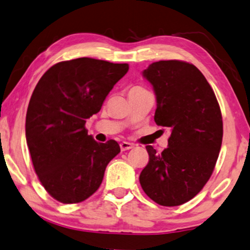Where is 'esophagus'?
Returning <instances> with one entry per match:
<instances>
[{"mask_svg":"<svg viewBox=\"0 0 250 250\" xmlns=\"http://www.w3.org/2000/svg\"><path fill=\"white\" fill-rule=\"evenodd\" d=\"M120 147H121L122 152H125V150H129V149L133 148V145H132V144L128 143V142H122V143L120 144Z\"/></svg>","mask_w":250,"mask_h":250,"instance_id":"1","label":"esophagus"}]
</instances>
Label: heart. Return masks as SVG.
<instances>
[{"instance_id": "1", "label": "heart", "mask_w": 250, "mask_h": 250, "mask_svg": "<svg viewBox=\"0 0 250 250\" xmlns=\"http://www.w3.org/2000/svg\"><path fill=\"white\" fill-rule=\"evenodd\" d=\"M132 89H142V88H140V87H133Z\"/></svg>"}]
</instances>
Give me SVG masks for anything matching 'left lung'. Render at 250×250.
Listing matches in <instances>:
<instances>
[{
    "instance_id": "8db88e82",
    "label": "left lung",
    "mask_w": 250,
    "mask_h": 250,
    "mask_svg": "<svg viewBox=\"0 0 250 250\" xmlns=\"http://www.w3.org/2000/svg\"><path fill=\"white\" fill-rule=\"evenodd\" d=\"M143 75L156 95L154 120L171 128V136L161 154L146 146L149 161L140 173V185L162 206L182 205L202 190L215 167L223 137L219 102L191 63L154 62Z\"/></svg>"
}]
</instances>
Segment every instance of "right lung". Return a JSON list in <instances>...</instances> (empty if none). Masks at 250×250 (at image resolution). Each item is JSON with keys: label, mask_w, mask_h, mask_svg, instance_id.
Returning <instances> with one entry per match:
<instances>
[{"label": "right lung", "mask_w": 250, "mask_h": 250, "mask_svg": "<svg viewBox=\"0 0 250 250\" xmlns=\"http://www.w3.org/2000/svg\"><path fill=\"white\" fill-rule=\"evenodd\" d=\"M126 63L79 58L51 66L35 87L26 115V139L34 170L54 199L77 204L100 188L115 140L97 143L86 120L100 112Z\"/></svg>", "instance_id": "add662e5"}]
</instances>
